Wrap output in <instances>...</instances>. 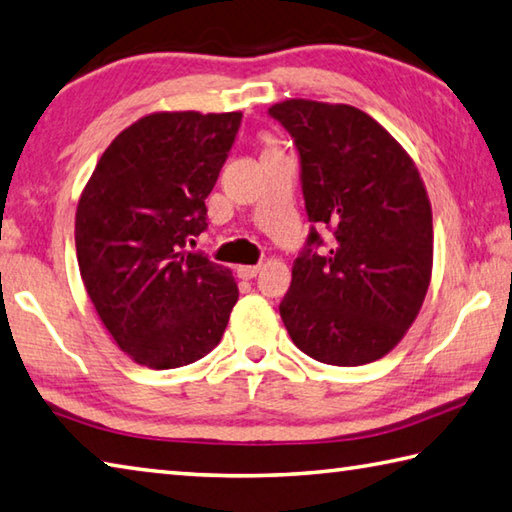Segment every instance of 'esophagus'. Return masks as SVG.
I'll return each instance as SVG.
<instances>
[{
    "label": "esophagus",
    "mask_w": 512,
    "mask_h": 512,
    "mask_svg": "<svg viewBox=\"0 0 512 512\" xmlns=\"http://www.w3.org/2000/svg\"><path fill=\"white\" fill-rule=\"evenodd\" d=\"M259 271H262L259 266H237V275L241 280H253V277L259 275Z\"/></svg>",
    "instance_id": "1"
}]
</instances>
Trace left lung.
Returning <instances> with one entry per match:
<instances>
[{
  "label": "left lung",
  "instance_id": "obj_1",
  "mask_svg": "<svg viewBox=\"0 0 512 512\" xmlns=\"http://www.w3.org/2000/svg\"><path fill=\"white\" fill-rule=\"evenodd\" d=\"M300 152L311 221L280 315L313 360L358 367L392 351L432 277V208L396 138L351 105L284 100L268 109ZM318 227L334 241L327 254Z\"/></svg>",
  "mask_w": 512,
  "mask_h": 512
}]
</instances>
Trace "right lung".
<instances>
[{"label":"right lung","mask_w":512,"mask_h":512,"mask_svg":"<svg viewBox=\"0 0 512 512\" xmlns=\"http://www.w3.org/2000/svg\"><path fill=\"white\" fill-rule=\"evenodd\" d=\"M241 111H159L100 156L76 210L82 282L111 338L138 365L174 369L219 345L237 304L228 268L190 253Z\"/></svg>","instance_id":"1"}]
</instances>
